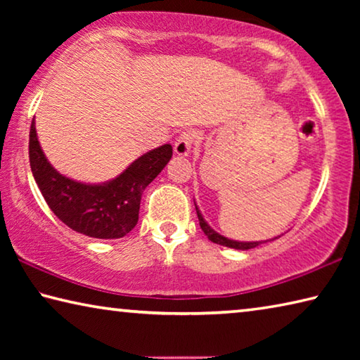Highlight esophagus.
Here are the masks:
<instances>
[{
	"label": "esophagus",
	"instance_id": "obj_1",
	"mask_svg": "<svg viewBox=\"0 0 360 360\" xmlns=\"http://www.w3.org/2000/svg\"><path fill=\"white\" fill-rule=\"evenodd\" d=\"M195 141V133L193 131H182L174 143V154L179 157L187 155L191 152L192 146Z\"/></svg>",
	"mask_w": 360,
	"mask_h": 360
}]
</instances>
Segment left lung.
<instances>
[{"label":"left lung","mask_w":360,"mask_h":360,"mask_svg":"<svg viewBox=\"0 0 360 360\" xmlns=\"http://www.w3.org/2000/svg\"><path fill=\"white\" fill-rule=\"evenodd\" d=\"M195 210H197V216H198V221H200V227H202V230L205 231V235L208 236V240H211L212 243H216V245H221V246H227V248H233V249H240V251H246V249H252L255 246L262 245V243L265 241H235V240H229L225 238V236L219 235L217 231L212 230L208 222L205 221L202 212H200L198 206L195 205ZM271 241V240H270Z\"/></svg>","instance_id":"1"}]
</instances>
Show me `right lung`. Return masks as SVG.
Masks as SVG:
<instances>
[{
  "label": "right lung",
  "instance_id": "add662e5",
  "mask_svg": "<svg viewBox=\"0 0 360 360\" xmlns=\"http://www.w3.org/2000/svg\"><path fill=\"white\" fill-rule=\"evenodd\" d=\"M30 167L49 208L70 229L100 240L122 238L138 222L144 188L173 155L172 144L146 152L131 165L103 184H84L53 168L42 152L34 120L30 127Z\"/></svg>",
  "mask_w": 360,
  "mask_h": 360
}]
</instances>
